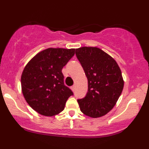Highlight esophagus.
<instances>
[{"mask_svg": "<svg viewBox=\"0 0 149 149\" xmlns=\"http://www.w3.org/2000/svg\"><path fill=\"white\" fill-rule=\"evenodd\" d=\"M75 86H71V89H72V91H75Z\"/></svg>", "mask_w": 149, "mask_h": 149, "instance_id": "1", "label": "esophagus"}]
</instances>
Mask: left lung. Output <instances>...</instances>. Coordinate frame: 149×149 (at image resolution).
Listing matches in <instances>:
<instances>
[{
	"label": "left lung",
	"instance_id": "1",
	"mask_svg": "<svg viewBox=\"0 0 149 149\" xmlns=\"http://www.w3.org/2000/svg\"><path fill=\"white\" fill-rule=\"evenodd\" d=\"M76 55L88 79V92L78 100L85 115L98 118L114 107L124 85L118 63L106 52L96 47H81Z\"/></svg>",
	"mask_w": 149,
	"mask_h": 149
}]
</instances>
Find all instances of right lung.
I'll list each match as a JSON object with an SVG mask.
<instances>
[{"label":"right lung","mask_w":149,"mask_h":149,"mask_svg":"<svg viewBox=\"0 0 149 149\" xmlns=\"http://www.w3.org/2000/svg\"><path fill=\"white\" fill-rule=\"evenodd\" d=\"M74 54V48H47L36 55L23 69L22 93L26 102L39 114L57 115L73 95L64 85L61 70Z\"/></svg>","instance_id":"1"}]
</instances>
